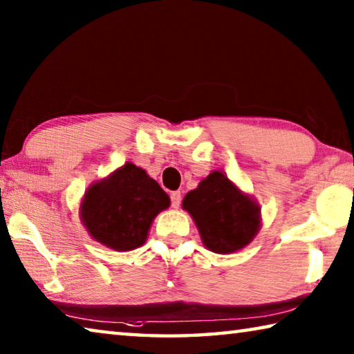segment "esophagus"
<instances>
[{
	"instance_id": "34e87169",
	"label": "esophagus",
	"mask_w": 354,
	"mask_h": 354,
	"mask_svg": "<svg viewBox=\"0 0 354 354\" xmlns=\"http://www.w3.org/2000/svg\"><path fill=\"white\" fill-rule=\"evenodd\" d=\"M170 198H171V206L173 207H179V205H181V192H179V190L171 192Z\"/></svg>"
}]
</instances>
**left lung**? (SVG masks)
<instances>
[{
  "label": "left lung",
  "mask_w": 354,
  "mask_h": 354,
  "mask_svg": "<svg viewBox=\"0 0 354 354\" xmlns=\"http://www.w3.org/2000/svg\"><path fill=\"white\" fill-rule=\"evenodd\" d=\"M183 209L195 221L203 245L218 254L247 247L262 225L259 203L220 170L209 173L198 187L187 192Z\"/></svg>",
  "instance_id": "8db88e82"
}]
</instances>
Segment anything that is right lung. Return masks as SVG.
<instances>
[{
    "mask_svg": "<svg viewBox=\"0 0 354 354\" xmlns=\"http://www.w3.org/2000/svg\"><path fill=\"white\" fill-rule=\"evenodd\" d=\"M170 206L162 187L133 162L92 183L80 205L84 227L98 243L115 251H131L147 242L159 212Z\"/></svg>",
    "mask_w": 354,
    "mask_h": 354,
    "instance_id": "obj_1",
    "label": "right lung"
}]
</instances>
